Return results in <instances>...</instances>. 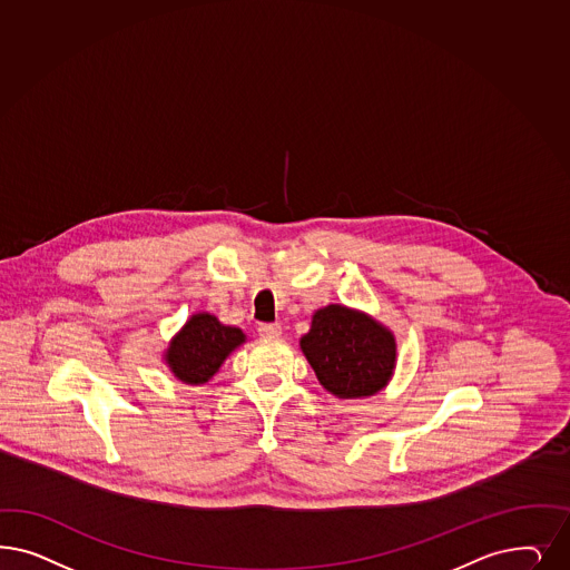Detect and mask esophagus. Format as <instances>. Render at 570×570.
I'll use <instances>...</instances> for the list:
<instances>
[{
    "mask_svg": "<svg viewBox=\"0 0 570 570\" xmlns=\"http://www.w3.org/2000/svg\"><path fill=\"white\" fill-rule=\"evenodd\" d=\"M257 331H259L262 337H278L281 335V325L278 323H262Z\"/></svg>",
    "mask_w": 570,
    "mask_h": 570,
    "instance_id": "34e87169",
    "label": "esophagus"
}]
</instances>
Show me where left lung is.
Masks as SVG:
<instances>
[{"label":"left lung","instance_id":"1","mask_svg":"<svg viewBox=\"0 0 570 570\" xmlns=\"http://www.w3.org/2000/svg\"><path fill=\"white\" fill-rule=\"evenodd\" d=\"M321 386L340 399L371 396L386 386L396 361L394 335L371 316L331 304L299 340Z\"/></svg>","mask_w":570,"mask_h":570}]
</instances>
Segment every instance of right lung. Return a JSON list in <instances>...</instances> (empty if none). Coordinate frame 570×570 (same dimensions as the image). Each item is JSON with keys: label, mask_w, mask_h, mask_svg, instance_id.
Listing matches in <instances>:
<instances>
[{"label": "right lung", "mask_w": 570, "mask_h": 570, "mask_svg": "<svg viewBox=\"0 0 570 570\" xmlns=\"http://www.w3.org/2000/svg\"><path fill=\"white\" fill-rule=\"evenodd\" d=\"M243 342L245 335L237 327L222 325L212 314H195L171 340L167 365L184 384H205Z\"/></svg>", "instance_id": "right-lung-1"}]
</instances>
